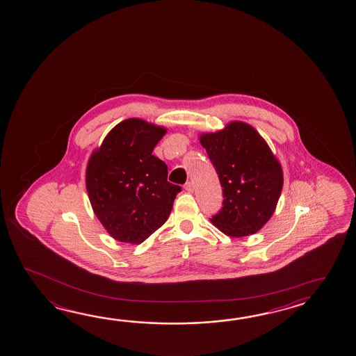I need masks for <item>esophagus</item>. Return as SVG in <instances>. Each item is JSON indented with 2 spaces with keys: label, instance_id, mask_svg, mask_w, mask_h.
I'll return each mask as SVG.
<instances>
[{
  "label": "esophagus",
  "instance_id": "esophagus-1",
  "mask_svg": "<svg viewBox=\"0 0 356 356\" xmlns=\"http://www.w3.org/2000/svg\"><path fill=\"white\" fill-rule=\"evenodd\" d=\"M184 189L189 192V193H192L193 191H195V187H193V183L192 181H187L186 184H184Z\"/></svg>",
  "mask_w": 356,
  "mask_h": 356
}]
</instances>
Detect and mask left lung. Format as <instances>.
<instances>
[{
    "instance_id": "left-lung-1",
    "label": "left lung",
    "mask_w": 356,
    "mask_h": 356,
    "mask_svg": "<svg viewBox=\"0 0 356 356\" xmlns=\"http://www.w3.org/2000/svg\"><path fill=\"white\" fill-rule=\"evenodd\" d=\"M200 140L222 187V207L211 221L229 236L255 234L272 217L282 193L279 161L258 131L240 121Z\"/></svg>"
}]
</instances>
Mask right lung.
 <instances>
[{"instance_id": "1", "label": "right lung", "mask_w": 356, "mask_h": 356, "mask_svg": "<svg viewBox=\"0 0 356 356\" xmlns=\"http://www.w3.org/2000/svg\"><path fill=\"white\" fill-rule=\"evenodd\" d=\"M165 129L129 119L107 134L92 154L86 187L92 209L113 238L140 244L165 222L181 187L153 150Z\"/></svg>"}]
</instances>
